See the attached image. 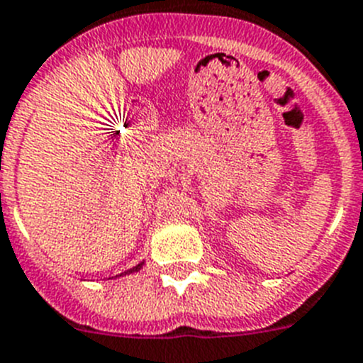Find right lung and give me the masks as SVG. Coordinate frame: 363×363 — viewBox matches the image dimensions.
<instances>
[{
	"instance_id": "1",
	"label": "right lung",
	"mask_w": 363,
	"mask_h": 363,
	"mask_svg": "<svg viewBox=\"0 0 363 363\" xmlns=\"http://www.w3.org/2000/svg\"><path fill=\"white\" fill-rule=\"evenodd\" d=\"M143 264H144V263H138L137 267H133V269H131V270H128V272H124V274H129V272H137V270H140V269H143ZM121 276H122V274H121Z\"/></svg>"
}]
</instances>
